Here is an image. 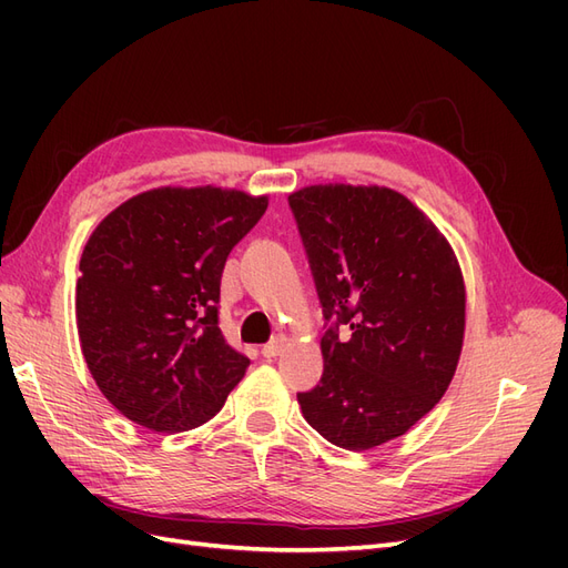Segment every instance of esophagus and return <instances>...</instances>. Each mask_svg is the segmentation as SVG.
<instances>
[{
    "label": "esophagus",
    "instance_id": "esophagus-1",
    "mask_svg": "<svg viewBox=\"0 0 568 568\" xmlns=\"http://www.w3.org/2000/svg\"><path fill=\"white\" fill-rule=\"evenodd\" d=\"M284 346H286V338H284V336H277V338H272L270 343H265L261 353H263V357L272 359V357H277V355L284 351Z\"/></svg>",
    "mask_w": 568,
    "mask_h": 568
}]
</instances>
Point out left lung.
<instances>
[{"mask_svg":"<svg viewBox=\"0 0 568 568\" xmlns=\"http://www.w3.org/2000/svg\"><path fill=\"white\" fill-rule=\"evenodd\" d=\"M322 303L320 384L305 422L346 450L409 432L448 390L464 341L462 270L448 239L388 186L313 184L288 196ZM352 332L337 338V324Z\"/></svg>","mask_w":568,"mask_h":568,"instance_id":"obj_1","label":"left lung"}]
</instances>
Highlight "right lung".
<instances>
[{
	"instance_id": "obj_1",
	"label": "right lung",
	"mask_w": 568,
	"mask_h": 568,
	"mask_svg": "<svg viewBox=\"0 0 568 568\" xmlns=\"http://www.w3.org/2000/svg\"><path fill=\"white\" fill-rule=\"evenodd\" d=\"M267 196L159 186L120 203L84 244L75 320L84 363L130 422L178 434L209 422L251 359L217 326L230 251Z\"/></svg>"
}]
</instances>
